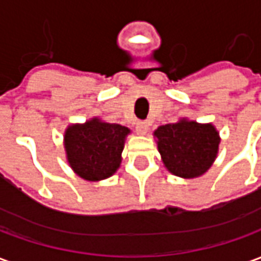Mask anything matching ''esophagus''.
Here are the masks:
<instances>
[{
    "label": "esophagus",
    "mask_w": 261,
    "mask_h": 261,
    "mask_svg": "<svg viewBox=\"0 0 261 261\" xmlns=\"http://www.w3.org/2000/svg\"><path fill=\"white\" fill-rule=\"evenodd\" d=\"M148 128H149V124H148L147 121H138L136 125L137 133H138V134H141V136L147 134Z\"/></svg>",
    "instance_id": "obj_1"
}]
</instances>
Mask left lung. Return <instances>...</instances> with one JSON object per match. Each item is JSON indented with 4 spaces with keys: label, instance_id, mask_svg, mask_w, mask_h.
Returning a JSON list of instances; mask_svg holds the SVG:
<instances>
[{
    "label": "left lung",
    "instance_id": "8db88e82",
    "mask_svg": "<svg viewBox=\"0 0 261 261\" xmlns=\"http://www.w3.org/2000/svg\"><path fill=\"white\" fill-rule=\"evenodd\" d=\"M158 149L165 166L173 175L185 179L205 173L217 158L218 131L213 124H198L180 120L155 130Z\"/></svg>",
    "mask_w": 261,
    "mask_h": 261
}]
</instances>
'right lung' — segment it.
<instances>
[{
    "instance_id": "right-lung-1",
    "label": "right lung",
    "mask_w": 261,
    "mask_h": 261,
    "mask_svg": "<svg viewBox=\"0 0 261 261\" xmlns=\"http://www.w3.org/2000/svg\"><path fill=\"white\" fill-rule=\"evenodd\" d=\"M130 130L120 124L92 119L69 125L64 144L69 166L85 180H103L119 169L125 136Z\"/></svg>"
}]
</instances>
